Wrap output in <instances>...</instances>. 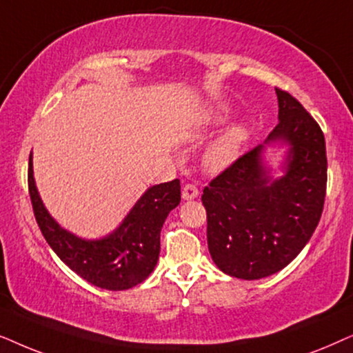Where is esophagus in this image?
Wrapping results in <instances>:
<instances>
[{
  "label": "esophagus",
  "instance_id": "obj_1",
  "mask_svg": "<svg viewBox=\"0 0 353 353\" xmlns=\"http://www.w3.org/2000/svg\"><path fill=\"white\" fill-rule=\"evenodd\" d=\"M199 196V189L194 184H187L184 189H182V200H195Z\"/></svg>",
  "mask_w": 353,
  "mask_h": 353
}]
</instances>
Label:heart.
<instances>
[{
    "instance_id": "1",
    "label": "heart",
    "mask_w": 353,
    "mask_h": 353,
    "mask_svg": "<svg viewBox=\"0 0 353 353\" xmlns=\"http://www.w3.org/2000/svg\"><path fill=\"white\" fill-rule=\"evenodd\" d=\"M228 111L225 110H218L213 111L211 114L205 117L203 121L200 122L199 129L195 130V139L203 137L205 134H208L211 129L219 128L221 124H224L228 121ZM248 130L243 124H236L231 125L229 129H225L223 134L219 135L218 139L214 140L213 143L206 148L203 163L206 169L210 171H223L228 166L236 161L239 154L242 152L243 143L247 142Z\"/></svg>"
}]
</instances>
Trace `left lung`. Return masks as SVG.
<instances>
[{
  "label": "left lung",
  "instance_id": "left-lung-1",
  "mask_svg": "<svg viewBox=\"0 0 353 353\" xmlns=\"http://www.w3.org/2000/svg\"><path fill=\"white\" fill-rule=\"evenodd\" d=\"M278 125L205 187L208 250L232 278L256 281L289 265L319 223L326 195V143L316 121L279 88ZM283 149L280 166L267 150Z\"/></svg>",
  "mask_w": 353,
  "mask_h": 353
}]
</instances>
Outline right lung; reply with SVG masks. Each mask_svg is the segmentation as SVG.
Wrapping results in <instances>:
<instances>
[{
    "label": "right lung",
    "instance_id": "obj_1",
    "mask_svg": "<svg viewBox=\"0 0 353 353\" xmlns=\"http://www.w3.org/2000/svg\"><path fill=\"white\" fill-rule=\"evenodd\" d=\"M29 192L35 219L53 252L82 279L106 290L134 288L152 274L159 256V234L168 214L181 203V181L148 187L110 234L79 237L63 228L41 200L29 158Z\"/></svg>",
    "mask_w": 353,
    "mask_h": 353
}]
</instances>
